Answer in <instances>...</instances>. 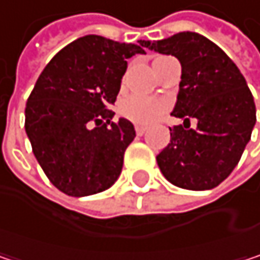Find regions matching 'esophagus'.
<instances>
[{
  "label": "esophagus",
  "instance_id": "obj_1",
  "mask_svg": "<svg viewBox=\"0 0 260 260\" xmlns=\"http://www.w3.org/2000/svg\"><path fill=\"white\" fill-rule=\"evenodd\" d=\"M146 129H147V128H146V126H141V125H137V126H135L137 135H143V134L146 132Z\"/></svg>",
  "mask_w": 260,
  "mask_h": 260
}]
</instances>
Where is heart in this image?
<instances>
[{
    "mask_svg": "<svg viewBox=\"0 0 260 260\" xmlns=\"http://www.w3.org/2000/svg\"><path fill=\"white\" fill-rule=\"evenodd\" d=\"M162 58V57H159ZM156 58V60H159ZM167 110V104L162 99L141 94H131L120 102V113L128 120L138 125H149L159 119Z\"/></svg>",
    "mask_w": 260,
    "mask_h": 260,
    "instance_id": "heart-1",
    "label": "heart"
}]
</instances>
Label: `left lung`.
Returning <instances> with one entry per match:
<instances>
[{
  "instance_id": "8db88e82",
  "label": "left lung",
  "mask_w": 260,
  "mask_h": 260,
  "mask_svg": "<svg viewBox=\"0 0 260 260\" xmlns=\"http://www.w3.org/2000/svg\"><path fill=\"white\" fill-rule=\"evenodd\" d=\"M143 46L173 55L182 66L179 93L172 116L183 125L170 128V143L156 156L164 178L173 185L205 191L215 188L236 167L256 123L253 94L229 55L192 31ZM196 118V128L189 119Z\"/></svg>"
}]
</instances>
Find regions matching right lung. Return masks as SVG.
Segmentation results:
<instances>
[{
  "label": "right lung",
  "instance_id": "add662e5",
  "mask_svg": "<svg viewBox=\"0 0 260 260\" xmlns=\"http://www.w3.org/2000/svg\"><path fill=\"white\" fill-rule=\"evenodd\" d=\"M135 54L144 49L96 34L79 37L46 64L26 101L32 153L51 183L68 196L105 191L120 176L135 129L126 119L113 122L108 108Z\"/></svg>",
  "mask_w": 260,
  "mask_h": 260
}]
</instances>
